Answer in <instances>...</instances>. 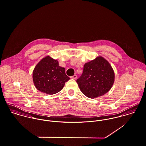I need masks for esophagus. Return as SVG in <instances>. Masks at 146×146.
I'll return each mask as SVG.
<instances>
[{"instance_id":"34e87169","label":"esophagus","mask_w":146,"mask_h":146,"mask_svg":"<svg viewBox=\"0 0 146 146\" xmlns=\"http://www.w3.org/2000/svg\"><path fill=\"white\" fill-rule=\"evenodd\" d=\"M71 78L74 79V80H76V79L77 78V76L75 74V75H74V76H72V77H71Z\"/></svg>"}]
</instances>
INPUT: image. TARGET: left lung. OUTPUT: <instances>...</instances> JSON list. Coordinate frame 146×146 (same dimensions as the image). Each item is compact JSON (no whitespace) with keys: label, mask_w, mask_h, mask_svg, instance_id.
Here are the masks:
<instances>
[{"label":"left lung","mask_w":146,"mask_h":146,"mask_svg":"<svg viewBox=\"0 0 146 146\" xmlns=\"http://www.w3.org/2000/svg\"><path fill=\"white\" fill-rule=\"evenodd\" d=\"M115 74L110 63L102 56L86 63L77 82L81 92L91 98L107 93L113 85Z\"/></svg>","instance_id":"left-lung-1"}]
</instances>
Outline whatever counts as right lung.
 Returning a JSON list of instances; mask_svg holds the SVG:
<instances>
[{"label":"right lung","instance_id":"add662e5","mask_svg":"<svg viewBox=\"0 0 146 146\" xmlns=\"http://www.w3.org/2000/svg\"><path fill=\"white\" fill-rule=\"evenodd\" d=\"M33 81L40 91L49 95L60 91L70 78L65 74V68L59 65L58 60L47 56L33 69Z\"/></svg>","mask_w":146,"mask_h":146}]
</instances>
